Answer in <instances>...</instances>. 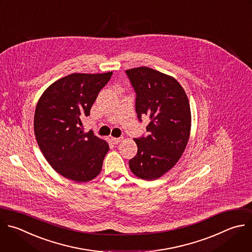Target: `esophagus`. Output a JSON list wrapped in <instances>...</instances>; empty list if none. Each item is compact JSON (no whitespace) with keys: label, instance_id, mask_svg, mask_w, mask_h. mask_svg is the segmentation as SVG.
Segmentation results:
<instances>
[{"label":"esophagus","instance_id":"34e87169","mask_svg":"<svg viewBox=\"0 0 252 252\" xmlns=\"http://www.w3.org/2000/svg\"><path fill=\"white\" fill-rule=\"evenodd\" d=\"M122 140H123V137H113V138H112V141H113L114 144H118V143H120Z\"/></svg>","mask_w":252,"mask_h":252}]
</instances>
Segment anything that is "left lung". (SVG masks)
I'll return each mask as SVG.
<instances>
[{
    "mask_svg": "<svg viewBox=\"0 0 252 252\" xmlns=\"http://www.w3.org/2000/svg\"><path fill=\"white\" fill-rule=\"evenodd\" d=\"M136 92L135 111L139 121L148 117L146 137L133 139L137 154L129 168L138 178L155 180L178 162L190 138L191 109L180 83L172 76L149 67L126 71Z\"/></svg>",
    "mask_w": 252,
    "mask_h": 252,
    "instance_id": "left-lung-1",
    "label": "left lung"
}]
</instances>
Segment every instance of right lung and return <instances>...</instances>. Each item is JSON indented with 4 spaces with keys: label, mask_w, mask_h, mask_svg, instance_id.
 I'll return each instance as SVG.
<instances>
[{
    "label": "right lung",
    "mask_w": 252,
    "mask_h": 252,
    "mask_svg": "<svg viewBox=\"0 0 252 252\" xmlns=\"http://www.w3.org/2000/svg\"><path fill=\"white\" fill-rule=\"evenodd\" d=\"M113 72L72 73L52 83L40 96L34 113V135L52 168L77 183L96 178L109 143L82 129L90 110Z\"/></svg>",
    "instance_id": "1"
}]
</instances>
